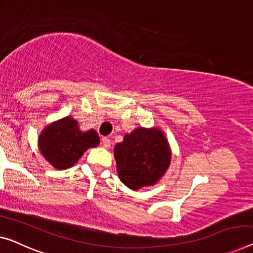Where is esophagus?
I'll return each instance as SVG.
<instances>
[{
  "label": "esophagus",
  "mask_w": 253,
  "mask_h": 253,
  "mask_svg": "<svg viewBox=\"0 0 253 253\" xmlns=\"http://www.w3.org/2000/svg\"><path fill=\"white\" fill-rule=\"evenodd\" d=\"M101 143H102V145L104 146V148H110V145H111L110 138H108V137H102V139H101Z\"/></svg>",
  "instance_id": "obj_1"
}]
</instances>
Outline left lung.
Wrapping results in <instances>:
<instances>
[{"instance_id": "obj_1", "label": "left lung", "mask_w": 253, "mask_h": 253, "mask_svg": "<svg viewBox=\"0 0 253 253\" xmlns=\"http://www.w3.org/2000/svg\"><path fill=\"white\" fill-rule=\"evenodd\" d=\"M117 171L131 190L152 186L167 171L171 152L163 130L135 128L115 146Z\"/></svg>"}]
</instances>
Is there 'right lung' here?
Returning a JSON list of instances; mask_svg holds the SVG:
<instances>
[{"mask_svg": "<svg viewBox=\"0 0 253 253\" xmlns=\"http://www.w3.org/2000/svg\"><path fill=\"white\" fill-rule=\"evenodd\" d=\"M100 137L94 129L82 131L71 117L52 123L43 129L39 138V148L43 157L54 168H70L89 148L99 145Z\"/></svg>", "mask_w": 253, "mask_h": 253, "instance_id": "add662e5", "label": "right lung"}]
</instances>
